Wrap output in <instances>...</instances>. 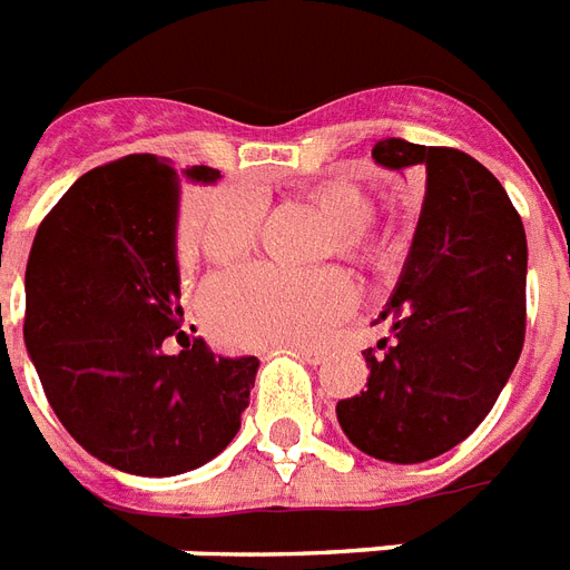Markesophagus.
<instances>
[{
	"instance_id": "1",
	"label": "esophagus",
	"mask_w": 570,
	"mask_h": 570,
	"mask_svg": "<svg viewBox=\"0 0 570 570\" xmlns=\"http://www.w3.org/2000/svg\"><path fill=\"white\" fill-rule=\"evenodd\" d=\"M295 357H302V361H307V364L320 366L322 361H325V352H320V348H293Z\"/></svg>"
}]
</instances>
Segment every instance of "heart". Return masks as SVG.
Here are the masks:
<instances>
[{"instance_id": "b5f03b06", "label": "heart", "mask_w": 570, "mask_h": 570, "mask_svg": "<svg viewBox=\"0 0 570 570\" xmlns=\"http://www.w3.org/2000/svg\"><path fill=\"white\" fill-rule=\"evenodd\" d=\"M304 200L331 224L328 254L375 266L387 242L373 230V197L364 186L334 177L304 191ZM263 204L250 191H224L197 227V248L209 263H233L257 245ZM355 289L337 268L284 275L248 266L213 277L200 293L209 328L233 346H307L325 337L348 313Z\"/></svg>"}]
</instances>
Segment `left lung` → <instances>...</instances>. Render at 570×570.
Listing matches in <instances>:
<instances>
[{
  "instance_id": "8db88e82",
  "label": "left lung",
  "mask_w": 570,
  "mask_h": 570,
  "mask_svg": "<svg viewBox=\"0 0 570 570\" xmlns=\"http://www.w3.org/2000/svg\"><path fill=\"white\" fill-rule=\"evenodd\" d=\"M375 165L425 174L414 242L366 348L370 379L340 399L357 450L390 464L438 459L473 434L512 375L527 322V233L485 165L452 147L381 138Z\"/></svg>"
}]
</instances>
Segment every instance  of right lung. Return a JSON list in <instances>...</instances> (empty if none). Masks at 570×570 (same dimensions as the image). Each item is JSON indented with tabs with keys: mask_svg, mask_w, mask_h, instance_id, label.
<instances>
[{
	"mask_svg": "<svg viewBox=\"0 0 570 570\" xmlns=\"http://www.w3.org/2000/svg\"><path fill=\"white\" fill-rule=\"evenodd\" d=\"M215 180L206 165L124 156L79 177L31 242L22 337L43 393L82 450L132 476L213 461L257 379L254 355H213L183 331L180 186Z\"/></svg>",
	"mask_w": 570,
	"mask_h": 570,
	"instance_id": "add662e5",
	"label": "right lung"
}]
</instances>
